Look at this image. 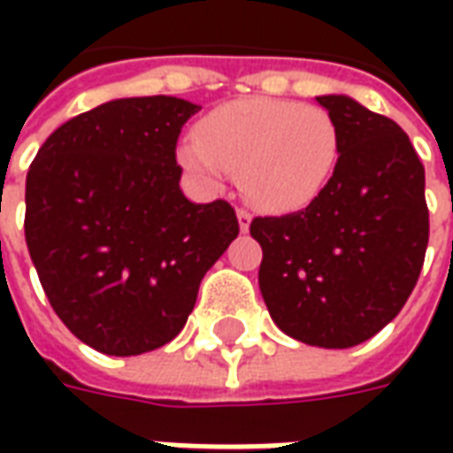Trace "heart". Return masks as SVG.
I'll list each match as a JSON object with an SVG mask.
<instances>
[{
	"label": "heart",
	"mask_w": 453,
	"mask_h": 453,
	"mask_svg": "<svg viewBox=\"0 0 453 453\" xmlns=\"http://www.w3.org/2000/svg\"><path fill=\"white\" fill-rule=\"evenodd\" d=\"M308 109L303 106H284L281 109V116L279 120L284 123L286 130L291 133V135H303L305 126H308ZM315 179V162L311 157H303L291 165V172H288V177L284 179V184L279 188V196L284 203H294L298 198L303 196L305 191L311 188Z\"/></svg>",
	"instance_id": "1"
}]
</instances>
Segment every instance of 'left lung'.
<instances>
[{"instance_id": "left-lung-1", "label": "left lung", "mask_w": 453, "mask_h": 453, "mask_svg": "<svg viewBox=\"0 0 453 453\" xmlns=\"http://www.w3.org/2000/svg\"><path fill=\"white\" fill-rule=\"evenodd\" d=\"M196 111L177 96L102 104L53 130L26 174V245L45 296L109 357L174 340L240 230L227 201L201 206L179 188L177 140Z\"/></svg>"}]
</instances>
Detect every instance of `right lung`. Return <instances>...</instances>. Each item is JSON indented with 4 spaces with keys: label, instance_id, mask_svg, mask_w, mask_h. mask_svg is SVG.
I'll use <instances>...</instances> for the list:
<instances>
[{
    "label": "right lung",
    "instance_id": "1",
    "mask_svg": "<svg viewBox=\"0 0 453 453\" xmlns=\"http://www.w3.org/2000/svg\"><path fill=\"white\" fill-rule=\"evenodd\" d=\"M337 165L301 211L259 216V288L294 340L347 349L379 334L418 284L429 242L425 169L398 123L347 96H320Z\"/></svg>",
    "mask_w": 453,
    "mask_h": 453
}]
</instances>
